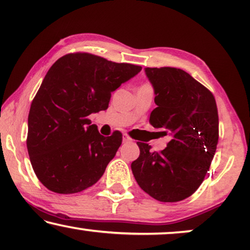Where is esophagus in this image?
Returning <instances> with one entry per match:
<instances>
[{"label":"esophagus","instance_id":"1","mask_svg":"<svg viewBox=\"0 0 250 250\" xmlns=\"http://www.w3.org/2000/svg\"><path fill=\"white\" fill-rule=\"evenodd\" d=\"M129 141H132V139L129 138V135L127 134L123 135V142H129Z\"/></svg>","mask_w":250,"mask_h":250}]
</instances>
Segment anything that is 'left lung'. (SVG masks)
Wrapping results in <instances>:
<instances>
[{"label":"left lung","instance_id":"left-lung-1","mask_svg":"<svg viewBox=\"0 0 250 250\" xmlns=\"http://www.w3.org/2000/svg\"><path fill=\"white\" fill-rule=\"evenodd\" d=\"M157 108L150 124L169 136L167 146L151 152L138 142L131 168L140 188L163 203H176L196 192L209 169L218 142L217 105L211 92L179 68H146Z\"/></svg>","mask_w":250,"mask_h":250}]
</instances>
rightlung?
I'll use <instances>...</instances> for the list:
<instances>
[{
	"label": "right lung",
	"instance_id": "1",
	"mask_svg": "<svg viewBox=\"0 0 250 250\" xmlns=\"http://www.w3.org/2000/svg\"><path fill=\"white\" fill-rule=\"evenodd\" d=\"M141 69L85 52L52 64L30 105L27 135L30 163L44 187L70 194L100 180L123 135H101L87 116L105 110L111 92Z\"/></svg>",
	"mask_w": 250,
	"mask_h": 250
}]
</instances>
